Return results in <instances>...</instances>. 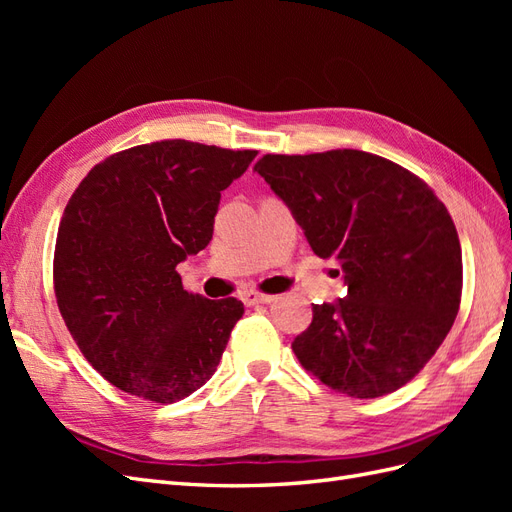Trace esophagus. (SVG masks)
Listing matches in <instances>:
<instances>
[{"label":"esophagus","mask_w":512,"mask_h":512,"mask_svg":"<svg viewBox=\"0 0 512 512\" xmlns=\"http://www.w3.org/2000/svg\"><path fill=\"white\" fill-rule=\"evenodd\" d=\"M241 301L245 305H258V303H273L275 297L273 294H262V292H256V290H247L241 294Z\"/></svg>","instance_id":"34e87169"}]
</instances>
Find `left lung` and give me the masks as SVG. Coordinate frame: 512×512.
Returning <instances> with one entry per match:
<instances>
[{
    "mask_svg": "<svg viewBox=\"0 0 512 512\" xmlns=\"http://www.w3.org/2000/svg\"><path fill=\"white\" fill-rule=\"evenodd\" d=\"M256 173L282 198L348 292L314 305L292 342L301 365L359 399L397 391L451 331L461 301V245L425 181L374 153L335 149L262 156Z\"/></svg>",
    "mask_w": 512,
    "mask_h": 512,
    "instance_id": "1",
    "label": "left lung"
}]
</instances>
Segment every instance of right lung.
Returning a JSON list of instances; mask_svg holds the SVG:
<instances>
[{"instance_id":"obj_1","label":"right lung","mask_w":512,"mask_h":512,"mask_svg":"<svg viewBox=\"0 0 512 512\" xmlns=\"http://www.w3.org/2000/svg\"><path fill=\"white\" fill-rule=\"evenodd\" d=\"M254 158L179 138L138 145L96 164L68 200L53 260L57 305L117 389L173 404L213 376L243 303L183 290L175 269L209 245L222 190Z\"/></svg>"}]
</instances>
